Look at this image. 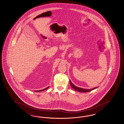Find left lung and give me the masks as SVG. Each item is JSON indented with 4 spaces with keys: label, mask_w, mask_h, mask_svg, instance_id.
Returning <instances> with one entry per match:
<instances>
[{
    "label": "left lung",
    "mask_w": 124,
    "mask_h": 124,
    "mask_svg": "<svg viewBox=\"0 0 124 124\" xmlns=\"http://www.w3.org/2000/svg\"><path fill=\"white\" fill-rule=\"evenodd\" d=\"M70 84L71 86V87H72L74 90L75 91H77L79 92H84V93H86V92H88L90 91L93 90V89H96V88L98 87H95L92 88V89H85V88H80V87H78L77 86H75L74 84H72V83L71 82L70 80Z\"/></svg>",
    "instance_id": "left-lung-1"
}]
</instances>
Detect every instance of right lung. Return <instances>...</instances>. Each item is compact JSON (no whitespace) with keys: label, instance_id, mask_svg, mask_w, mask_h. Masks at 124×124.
Listing matches in <instances>:
<instances>
[{"label":"right lung","instance_id":"right-lung-1","mask_svg":"<svg viewBox=\"0 0 124 124\" xmlns=\"http://www.w3.org/2000/svg\"><path fill=\"white\" fill-rule=\"evenodd\" d=\"M49 87H46V88H45V89H42V90H40L39 91H36V92H41V91H43L45 90H46V89H47L48 88H49Z\"/></svg>","mask_w":124,"mask_h":124}]
</instances>
